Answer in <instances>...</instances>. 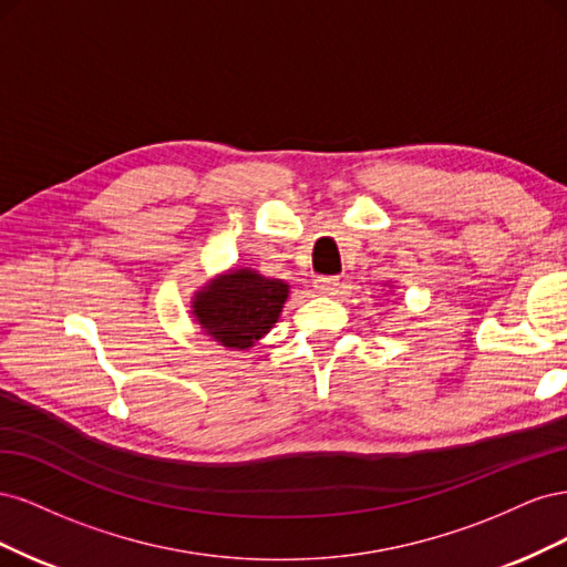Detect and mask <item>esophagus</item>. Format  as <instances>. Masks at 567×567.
<instances>
[{
  "mask_svg": "<svg viewBox=\"0 0 567 567\" xmlns=\"http://www.w3.org/2000/svg\"><path fill=\"white\" fill-rule=\"evenodd\" d=\"M315 288L319 290V293H323V296H336L338 290L342 288V284H340L338 277H317Z\"/></svg>",
  "mask_w": 567,
  "mask_h": 567,
  "instance_id": "34e87169",
  "label": "esophagus"
}]
</instances>
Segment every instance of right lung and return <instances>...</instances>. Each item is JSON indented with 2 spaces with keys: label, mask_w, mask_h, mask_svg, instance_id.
Listing matches in <instances>:
<instances>
[{
  "label": "right lung",
  "mask_w": 567,
  "mask_h": 567,
  "mask_svg": "<svg viewBox=\"0 0 567 567\" xmlns=\"http://www.w3.org/2000/svg\"><path fill=\"white\" fill-rule=\"evenodd\" d=\"M288 284L252 269H231L196 290L192 315L205 336L231 350H248L279 321Z\"/></svg>",
  "instance_id": "1"
}]
</instances>
